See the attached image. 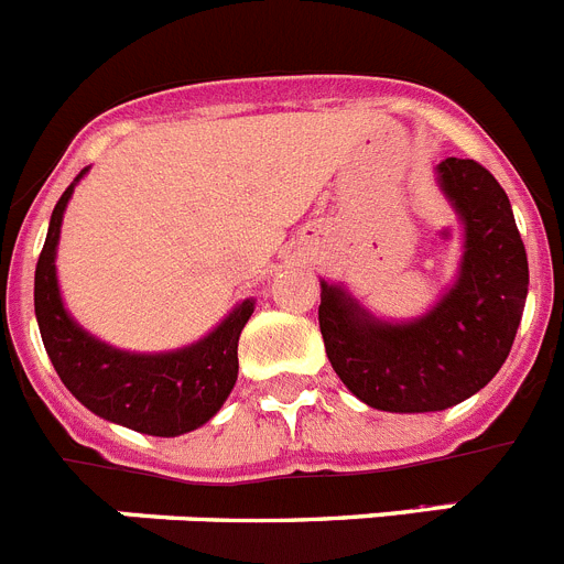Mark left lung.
I'll list each match as a JSON object with an SVG mask.
<instances>
[{"instance_id": "obj_1", "label": "left lung", "mask_w": 564, "mask_h": 564, "mask_svg": "<svg viewBox=\"0 0 564 564\" xmlns=\"http://www.w3.org/2000/svg\"><path fill=\"white\" fill-rule=\"evenodd\" d=\"M437 183L463 223L455 285L430 313L383 322L322 279L318 327L333 370L372 410L441 412L480 392L506 364L528 296V257L495 174L446 158Z\"/></svg>"}]
</instances>
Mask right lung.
<instances>
[{
	"label": "right lung",
	"mask_w": 564,
	"mask_h": 564,
	"mask_svg": "<svg viewBox=\"0 0 564 564\" xmlns=\"http://www.w3.org/2000/svg\"><path fill=\"white\" fill-rule=\"evenodd\" d=\"M82 169L58 197L47 239L36 262L39 330L58 378L98 417L154 437H174L212 421L237 383L239 333L253 313V299H242L206 338L172 352H127L89 336L64 311L56 279V246L62 217Z\"/></svg>",
	"instance_id": "1"
}]
</instances>
